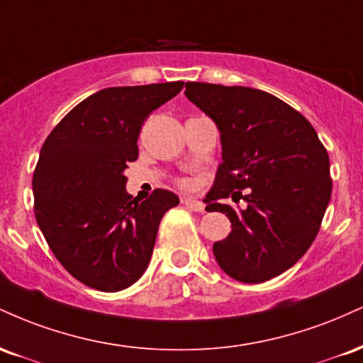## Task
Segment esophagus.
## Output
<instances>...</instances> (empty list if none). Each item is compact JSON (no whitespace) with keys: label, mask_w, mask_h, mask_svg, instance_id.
<instances>
[{"label":"esophagus","mask_w":363,"mask_h":363,"mask_svg":"<svg viewBox=\"0 0 363 363\" xmlns=\"http://www.w3.org/2000/svg\"><path fill=\"white\" fill-rule=\"evenodd\" d=\"M182 203L189 208V210H194V211H205V205H203L201 201H198V199H193V198H184L182 199Z\"/></svg>","instance_id":"obj_1"}]
</instances>
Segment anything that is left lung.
<instances>
[{
	"label": "left lung",
	"mask_w": 363,
	"mask_h": 363,
	"mask_svg": "<svg viewBox=\"0 0 363 363\" xmlns=\"http://www.w3.org/2000/svg\"><path fill=\"white\" fill-rule=\"evenodd\" d=\"M184 95L216 124L222 143L206 210L227 215L232 230L213 244L215 259L237 281L272 280L318 235L333 187L326 148L301 112L268 91L187 82ZM228 195L248 205L219 203Z\"/></svg>",
	"instance_id": "8db88e82"
}]
</instances>
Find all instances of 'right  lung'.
I'll use <instances>...</instances> for the list:
<instances>
[{"label": "right lung", "instance_id": "add662e5", "mask_svg": "<svg viewBox=\"0 0 363 363\" xmlns=\"http://www.w3.org/2000/svg\"><path fill=\"white\" fill-rule=\"evenodd\" d=\"M184 82L111 86L78 104L40 148L32 179L35 218L57 261L77 280L119 291L148 268L162 216L179 198L157 189L145 201L126 191L128 162L150 112Z\"/></svg>", "mask_w": 363, "mask_h": 363}]
</instances>
